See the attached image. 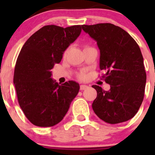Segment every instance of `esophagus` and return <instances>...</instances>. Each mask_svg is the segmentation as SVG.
Returning a JSON list of instances; mask_svg holds the SVG:
<instances>
[{
  "label": "esophagus",
  "instance_id": "esophagus-1",
  "mask_svg": "<svg viewBox=\"0 0 155 155\" xmlns=\"http://www.w3.org/2000/svg\"><path fill=\"white\" fill-rule=\"evenodd\" d=\"M87 87H88V86H87V85H80V90H81V91H83V90H85V89L87 88Z\"/></svg>",
  "mask_w": 155,
  "mask_h": 155
}]
</instances>
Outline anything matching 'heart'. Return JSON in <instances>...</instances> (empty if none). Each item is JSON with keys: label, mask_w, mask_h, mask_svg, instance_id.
<instances>
[{"label": "heart", "mask_w": 155, "mask_h": 155, "mask_svg": "<svg viewBox=\"0 0 155 155\" xmlns=\"http://www.w3.org/2000/svg\"><path fill=\"white\" fill-rule=\"evenodd\" d=\"M67 51H68L67 50L64 51V55H65V54H67ZM86 77H87V75H86V73H85V71H82L81 73H79V74L77 75V78L79 79V80H82V81L85 80V79H86Z\"/></svg>", "instance_id": "heart-1"}]
</instances>
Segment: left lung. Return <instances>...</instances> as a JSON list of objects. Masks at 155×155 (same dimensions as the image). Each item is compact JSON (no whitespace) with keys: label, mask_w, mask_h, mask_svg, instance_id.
Returning a JSON list of instances; mask_svg holds the SVG:
<instances>
[{"label":"left lung","mask_w":155,"mask_h":155,"mask_svg":"<svg viewBox=\"0 0 155 155\" xmlns=\"http://www.w3.org/2000/svg\"><path fill=\"white\" fill-rule=\"evenodd\" d=\"M82 29L96 40L101 52L102 76L110 85L109 91L98 85L94 112L109 124H118L132 118L144 98L146 73L141 50L134 39L121 28L110 23L86 25Z\"/></svg>","instance_id":"obj_1"}]
</instances>
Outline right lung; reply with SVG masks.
<instances>
[{
	"mask_svg": "<svg viewBox=\"0 0 155 155\" xmlns=\"http://www.w3.org/2000/svg\"><path fill=\"white\" fill-rule=\"evenodd\" d=\"M82 26L46 25L29 37L15 63L13 83L18 104L26 118L38 127L58 124L79 93V85L68 81L59 85L51 69L60 63L64 51L77 39Z\"/></svg>",
	"mask_w": 155,
	"mask_h": 155,
	"instance_id": "add662e5",
	"label": "right lung"
}]
</instances>
